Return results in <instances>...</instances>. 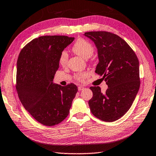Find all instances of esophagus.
<instances>
[{
	"label": "esophagus",
	"mask_w": 156,
	"mask_h": 156,
	"mask_svg": "<svg viewBox=\"0 0 156 156\" xmlns=\"http://www.w3.org/2000/svg\"><path fill=\"white\" fill-rule=\"evenodd\" d=\"M84 89V87H83V86H79L78 87V91H82V90H83Z\"/></svg>",
	"instance_id": "esophagus-1"
}]
</instances>
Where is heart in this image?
<instances>
[{
	"instance_id": "1",
	"label": "heart",
	"mask_w": 156,
	"mask_h": 156,
	"mask_svg": "<svg viewBox=\"0 0 156 156\" xmlns=\"http://www.w3.org/2000/svg\"><path fill=\"white\" fill-rule=\"evenodd\" d=\"M72 50L76 54L84 58V59H88L93 55L94 52V47L89 41L84 38H80L77 39V41L73 44ZM58 62L59 64L62 67H65L67 65L68 54L65 50L60 53ZM87 76L88 73L86 72H77L74 74L76 80L80 82H83L84 79L87 78Z\"/></svg>"
}]
</instances>
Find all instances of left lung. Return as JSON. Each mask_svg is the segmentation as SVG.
<instances>
[{
  "label": "left lung",
  "instance_id": "8db88e82",
  "mask_svg": "<svg viewBox=\"0 0 156 156\" xmlns=\"http://www.w3.org/2000/svg\"><path fill=\"white\" fill-rule=\"evenodd\" d=\"M84 35L94 42L99 63L96 73L103 76L108 85L105 94L100 87H91L93 97L89 101L90 111L97 118L113 122L127 112L138 94L140 78L138 57L120 36L109 31H88Z\"/></svg>",
  "mask_w": 156,
  "mask_h": 156
}]
</instances>
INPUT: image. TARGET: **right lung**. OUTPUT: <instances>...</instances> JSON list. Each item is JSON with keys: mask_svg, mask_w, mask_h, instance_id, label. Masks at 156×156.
I'll use <instances>...</instances> for the list:
<instances>
[{"mask_svg": "<svg viewBox=\"0 0 156 156\" xmlns=\"http://www.w3.org/2000/svg\"><path fill=\"white\" fill-rule=\"evenodd\" d=\"M74 40L66 36H44L34 39L21 49L17 60L16 89L21 103L43 125L51 126L64 120L78 87L54 84L59 56Z\"/></svg>", "mask_w": 156, "mask_h": 156, "instance_id": "right-lung-1", "label": "right lung"}]
</instances>
